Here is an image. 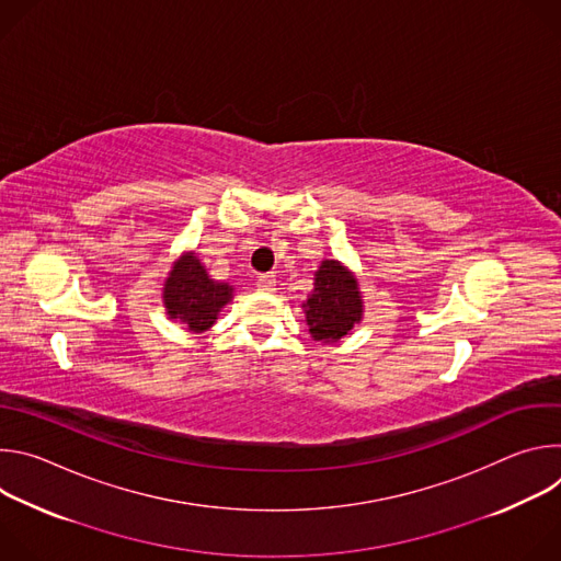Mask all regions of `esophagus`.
Masks as SVG:
<instances>
[{
  "mask_svg": "<svg viewBox=\"0 0 561 561\" xmlns=\"http://www.w3.org/2000/svg\"><path fill=\"white\" fill-rule=\"evenodd\" d=\"M275 284H277V277H275L273 273H268V275H260V277H257V288H260V290L271 293V290H275Z\"/></svg>",
  "mask_w": 561,
  "mask_h": 561,
  "instance_id": "obj_1",
  "label": "esophagus"
}]
</instances>
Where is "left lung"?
I'll list each match as a JSON object with an SVG mask.
<instances>
[{
  "mask_svg": "<svg viewBox=\"0 0 561 561\" xmlns=\"http://www.w3.org/2000/svg\"><path fill=\"white\" fill-rule=\"evenodd\" d=\"M301 308L314 342H340L362 322L364 314L355 275L337 260H324L314 273V288Z\"/></svg>",
  "mask_w": 561,
  "mask_h": 561,
  "instance_id": "8db88e82",
  "label": "left lung"
}]
</instances>
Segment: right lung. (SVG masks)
<instances>
[{
    "label": "right lung",
    "mask_w": 561,
    "mask_h": 561,
    "mask_svg": "<svg viewBox=\"0 0 561 561\" xmlns=\"http://www.w3.org/2000/svg\"><path fill=\"white\" fill-rule=\"evenodd\" d=\"M162 297L169 319L182 322L191 333H204L232 299V286L213 282L195 253H184L173 264Z\"/></svg>",
    "instance_id": "add662e5"
}]
</instances>
